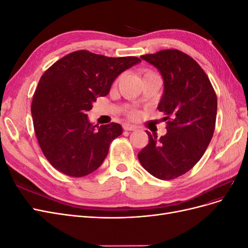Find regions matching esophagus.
Here are the masks:
<instances>
[{
  "label": "esophagus",
  "mask_w": 248,
  "mask_h": 248,
  "mask_svg": "<svg viewBox=\"0 0 248 248\" xmlns=\"http://www.w3.org/2000/svg\"><path fill=\"white\" fill-rule=\"evenodd\" d=\"M123 128H124V130L132 131V130H136V129H137V126L131 125V124H124V125H123Z\"/></svg>",
  "instance_id": "obj_1"
}]
</instances>
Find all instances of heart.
<instances>
[{
	"mask_svg": "<svg viewBox=\"0 0 248 248\" xmlns=\"http://www.w3.org/2000/svg\"><path fill=\"white\" fill-rule=\"evenodd\" d=\"M150 73H151V72H149V73H147V74H150ZM129 114H130L131 117H136V116H137V112H136V111H130Z\"/></svg>",
	"mask_w": 248,
	"mask_h": 248,
	"instance_id": "1",
	"label": "heart"
}]
</instances>
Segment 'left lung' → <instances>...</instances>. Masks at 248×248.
Returning a JSON list of instances; mask_svg holds the SVG:
<instances>
[{
  "instance_id": "left-lung-1",
  "label": "left lung",
  "mask_w": 248,
  "mask_h": 248,
  "mask_svg": "<svg viewBox=\"0 0 248 248\" xmlns=\"http://www.w3.org/2000/svg\"><path fill=\"white\" fill-rule=\"evenodd\" d=\"M163 79L158 103L167 122L160 139L147 131L149 144L138 154L147 171L171 180L192 169L204 155L215 129L217 98L207 74L194 60L177 49L140 57Z\"/></svg>"
}]
</instances>
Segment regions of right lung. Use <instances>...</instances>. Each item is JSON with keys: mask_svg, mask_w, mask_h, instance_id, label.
Returning <instances> with one entry per match:
<instances>
[{"mask_svg": "<svg viewBox=\"0 0 248 248\" xmlns=\"http://www.w3.org/2000/svg\"><path fill=\"white\" fill-rule=\"evenodd\" d=\"M137 57L109 58L88 50L63 57L43 73L31 107L37 140L59 171L84 177L98 169L110 142L123 129L118 123L93 125L87 111L107 96L114 80L137 65Z\"/></svg>", "mask_w": 248, "mask_h": 248, "instance_id": "1", "label": "right lung"}]
</instances>
